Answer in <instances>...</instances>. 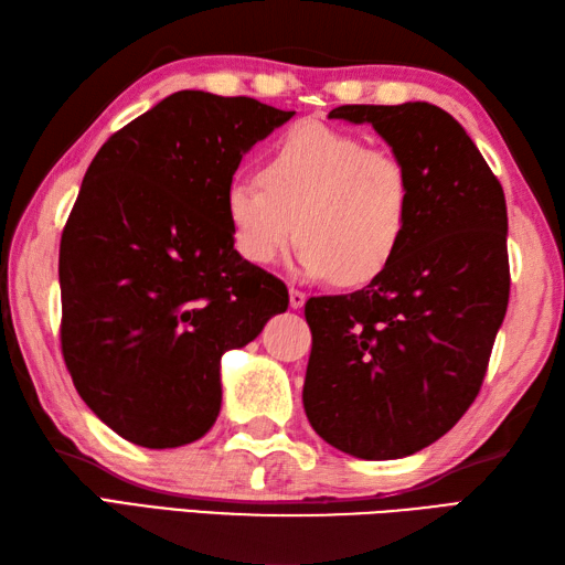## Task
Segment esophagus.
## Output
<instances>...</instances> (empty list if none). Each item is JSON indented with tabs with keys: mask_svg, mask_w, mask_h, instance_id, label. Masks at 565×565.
<instances>
[{
	"mask_svg": "<svg viewBox=\"0 0 565 565\" xmlns=\"http://www.w3.org/2000/svg\"><path fill=\"white\" fill-rule=\"evenodd\" d=\"M289 303H291L294 310H301L303 303H306V294L298 291V289H291V291H289Z\"/></svg>",
	"mask_w": 565,
	"mask_h": 565,
	"instance_id": "obj_1",
	"label": "esophagus"
}]
</instances>
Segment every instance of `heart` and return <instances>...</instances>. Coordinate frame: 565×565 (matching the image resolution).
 I'll return each instance as SVG.
<instances>
[{
  "instance_id": "obj_1",
  "label": "heart",
  "mask_w": 565,
  "mask_h": 565,
  "mask_svg": "<svg viewBox=\"0 0 565 565\" xmlns=\"http://www.w3.org/2000/svg\"><path fill=\"white\" fill-rule=\"evenodd\" d=\"M413 201V177L398 154L306 121L274 142L262 182L227 186L225 213L235 249L255 267H269L298 235V271L359 286L401 255Z\"/></svg>"
}]
</instances>
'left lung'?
<instances>
[{"mask_svg":"<svg viewBox=\"0 0 565 565\" xmlns=\"http://www.w3.org/2000/svg\"><path fill=\"white\" fill-rule=\"evenodd\" d=\"M413 177L401 255L362 291L306 303L303 407L334 449L401 459L459 423L483 386L510 298L508 206L461 124L427 102L347 104Z\"/></svg>","mask_w":565,"mask_h":565,"instance_id":"left-lung-1","label":"left lung"}]
</instances>
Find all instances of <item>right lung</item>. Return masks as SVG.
<instances>
[{"instance_id":"add662e5","label":"right lung","mask_w":565,"mask_h":565,"mask_svg":"<svg viewBox=\"0 0 565 565\" xmlns=\"http://www.w3.org/2000/svg\"><path fill=\"white\" fill-rule=\"evenodd\" d=\"M296 111L174 92L104 142L60 239V344L79 398L148 449L201 439L221 356L289 308L239 257L225 191L243 154Z\"/></svg>"}]
</instances>
